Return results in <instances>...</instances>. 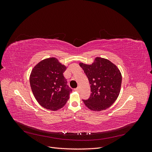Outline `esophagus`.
<instances>
[{
  "label": "esophagus",
  "instance_id": "obj_1",
  "mask_svg": "<svg viewBox=\"0 0 152 152\" xmlns=\"http://www.w3.org/2000/svg\"><path fill=\"white\" fill-rule=\"evenodd\" d=\"M75 91H77V92H79L80 91V87H77V88H76V89H74Z\"/></svg>",
  "mask_w": 152,
  "mask_h": 152
}]
</instances>
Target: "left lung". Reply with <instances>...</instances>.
I'll return each mask as SVG.
<instances>
[{"label": "left lung", "instance_id": "1", "mask_svg": "<svg viewBox=\"0 0 152 152\" xmlns=\"http://www.w3.org/2000/svg\"><path fill=\"white\" fill-rule=\"evenodd\" d=\"M91 84V94L82 100L93 111L99 112L111 107L120 94L122 75L118 67L108 59L96 57L91 65L79 63Z\"/></svg>", "mask_w": 152, "mask_h": 152}]
</instances>
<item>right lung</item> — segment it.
I'll return each instance as SVG.
<instances>
[{
    "label": "right lung",
    "instance_id": "obj_1",
    "mask_svg": "<svg viewBox=\"0 0 152 152\" xmlns=\"http://www.w3.org/2000/svg\"><path fill=\"white\" fill-rule=\"evenodd\" d=\"M66 66L56 58H45L32 69L30 84L37 102L45 109L56 111L63 108L72 92L63 73Z\"/></svg>",
    "mask_w": 152,
    "mask_h": 152
}]
</instances>
